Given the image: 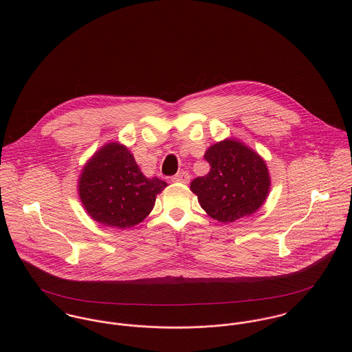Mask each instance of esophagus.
<instances>
[{
  "mask_svg": "<svg viewBox=\"0 0 352 352\" xmlns=\"http://www.w3.org/2000/svg\"><path fill=\"white\" fill-rule=\"evenodd\" d=\"M172 180H173L175 183H183V184H188V183H190V175H188L187 172H180V173L175 175V176L172 177Z\"/></svg>",
  "mask_w": 352,
  "mask_h": 352,
  "instance_id": "obj_1",
  "label": "esophagus"
}]
</instances>
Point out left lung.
<instances>
[{"instance_id":"1","label":"left lung","mask_w":352,"mask_h":352,"mask_svg":"<svg viewBox=\"0 0 352 352\" xmlns=\"http://www.w3.org/2000/svg\"><path fill=\"white\" fill-rule=\"evenodd\" d=\"M210 172L191 183L201 208L214 219L228 223L256 212L270 192L265 161L236 140H225L204 153Z\"/></svg>"}]
</instances>
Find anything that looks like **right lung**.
I'll return each mask as SVG.
<instances>
[{
    "label": "right lung",
    "instance_id": "add662e5",
    "mask_svg": "<svg viewBox=\"0 0 352 352\" xmlns=\"http://www.w3.org/2000/svg\"><path fill=\"white\" fill-rule=\"evenodd\" d=\"M166 186L157 177L144 176L129 149L111 142L85 164L78 179V194L92 219L126 229L151 214L157 194Z\"/></svg>",
    "mask_w": 352,
    "mask_h": 352
}]
</instances>
